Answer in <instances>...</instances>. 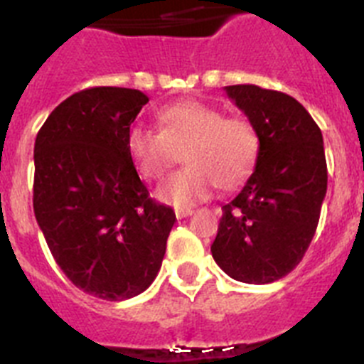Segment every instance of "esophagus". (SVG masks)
Returning <instances> with one entry per match:
<instances>
[{
  "label": "esophagus",
  "mask_w": 364,
  "mask_h": 364,
  "mask_svg": "<svg viewBox=\"0 0 364 364\" xmlns=\"http://www.w3.org/2000/svg\"><path fill=\"white\" fill-rule=\"evenodd\" d=\"M193 213H195V211H193L191 208H189V210H175V215H176V218H186V217H191Z\"/></svg>",
  "instance_id": "34e87169"
}]
</instances>
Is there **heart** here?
<instances>
[{"label": "heart", "mask_w": 364, "mask_h": 364, "mask_svg": "<svg viewBox=\"0 0 364 364\" xmlns=\"http://www.w3.org/2000/svg\"><path fill=\"white\" fill-rule=\"evenodd\" d=\"M159 129L133 125L127 153L146 178L159 180L178 160L186 167L156 189V198L176 210L208 200L217 189H233L250 176L260 151L255 124L240 114L226 117L215 105L182 100L156 114Z\"/></svg>", "instance_id": "obj_1"}]
</instances>
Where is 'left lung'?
Masks as SVG:
<instances>
[{
    "label": "left lung",
    "instance_id": "left-lung-1",
    "mask_svg": "<svg viewBox=\"0 0 364 364\" xmlns=\"http://www.w3.org/2000/svg\"><path fill=\"white\" fill-rule=\"evenodd\" d=\"M226 92L255 124L260 151L239 195L222 205L211 253L235 281L268 284L301 262L319 224L328 184L323 134L290 95L250 83Z\"/></svg>",
    "mask_w": 364,
    "mask_h": 364
}]
</instances>
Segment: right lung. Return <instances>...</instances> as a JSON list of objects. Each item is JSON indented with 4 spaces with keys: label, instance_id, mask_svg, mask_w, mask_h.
Here are the masks:
<instances>
[{
    "label": "right lung",
    "instance_id": "add662e5",
    "mask_svg": "<svg viewBox=\"0 0 364 364\" xmlns=\"http://www.w3.org/2000/svg\"><path fill=\"white\" fill-rule=\"evenodd\" d=\"M144 92L91 87L58 105L34 144V215L67 279L85 294L124 301L154 281L175 211L149 197L127 133Z\"/></svg>",
    "mask_w": 364,
    "mask_h": 364
}]
</instances>
